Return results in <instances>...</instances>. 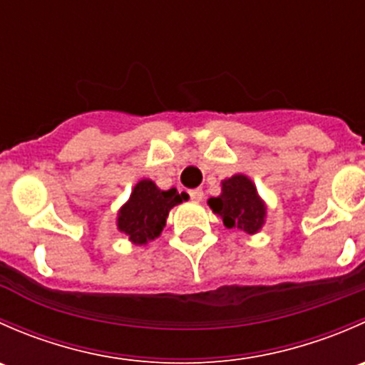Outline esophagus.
I'll return each instance as SVG.
<instances>
[{
    "mask_svg": "<svg viewBox=\"0 0 365 365\" xmlns=\"http://www.w3.org/2000/svg\"><path fill=\"white\" fill-rule=\"evenodd\" d=\"M189 196H190V200L194 201V203H200V201H203L205 194H203V190H201V189H194V190H190Z\"/></svg>",
    "mask_w": 365,
    "mask_h": 365,
    "instance_id": "34e87169",
    "label": "esophagus"
}]
</instances>
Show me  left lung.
I'll return each instance as SVG.
<instances>
[{
  "label": "left lung",
  "mask_w": 365,
  "mask_h": 365,
  "mask_svg": "<svg viewBox=\"0 0 365 365\" xmlns=\"http://www.w3.org/2000/svg\"><path fill=\"white\" fill-rule=\"evenodd\" d=\"M220 194L210 197L212 212L220 217L227 230H240L247 235L259 233L267 222V203L247 175L230 176L220 182Z\"/></svg>",
  "instance_id": "1"
}]
</instances>
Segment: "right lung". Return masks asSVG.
Listing matches in <instances>:
<instances>
[{"label": "right lung", "mask_w": 365, "mask_h": 365, "mask_svg": "<svg viewBox=\"0 0 365 365\" xmlns=\"http://www.w3.org/2000/svg\"><path fill=\"white\" fill-rule=\"evenodd\" d=\"M187 200V194L176 189L162 190L150 178L139 180L130 197L118 210L116 227L127 235L134 245H146L160 237L173 206Z\"/></svg>", "instance_id": "add662e5"}]
</instances>
